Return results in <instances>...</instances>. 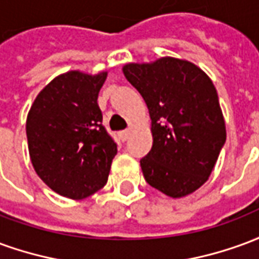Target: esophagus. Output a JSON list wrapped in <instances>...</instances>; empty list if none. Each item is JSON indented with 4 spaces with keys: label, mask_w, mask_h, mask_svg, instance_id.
Here are the masks:
<instances>
[{
    "label": "esophagus",
    "mask_w": 259,
    "mask_h": 259,
    "mask_svg": "<svg viewBox=\"0 0 259 259\" xmlns=\"http://www.w3.org/2000/svg\"><path fill=\"white\" fill-rule=\"evenodd\" d=\"M130 133H132V130H130V129L123 130V132H120V133H119V137H120V140H122V141L127 140V139H129Z\"/></svg>",
    "instance_id": "34e87169"
}]
</instances>
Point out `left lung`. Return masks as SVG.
<instances>
[{
    "instance_id": "left-lung-1",
    "label": "left lung",
    "mask_w": 259,
    "mask_h": 259,
    "mask_svg": "<svg viewBox=\"0 0 259 259\" xmlns=\"http://www.w3.org/2000/svg\"><path fill=\"white\" fill-rule=\"evenodd\" d=\"M151 118L152 147L140 165L150 186L180 198L205 183L226 141L215 85L186 59L163 57L122 68Z\"/></svg>"
}]
</instances>
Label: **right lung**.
<instances>
[{"label": "right lung", "mask_w": 259, "mask_h": 259, "mask_svg": "<svg viewBox=\"0 0 259 259\" xmlns=\"http://www.w3.org/2000/svg\"><path fill=\"white\" fill-rule=\"evenodd\" d=\"M107 74H59L38 93L27 113L33 168L51 190L72 200H83L105 186L118 152L97 102Z\"/></svg>", "instance_id": "right-lung-1"}]
</instances>
